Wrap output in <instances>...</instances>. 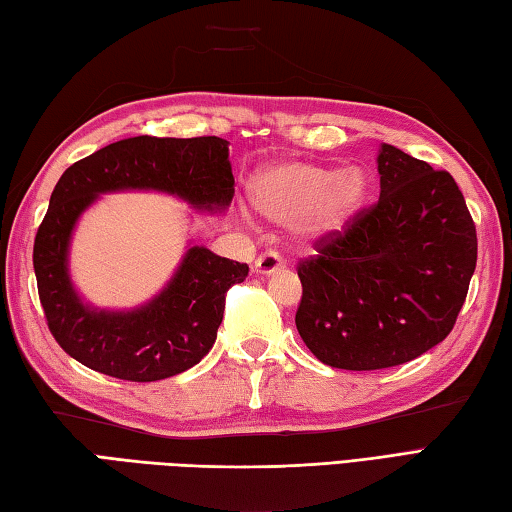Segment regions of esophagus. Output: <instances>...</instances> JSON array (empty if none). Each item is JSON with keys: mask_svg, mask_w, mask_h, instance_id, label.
<instances>
[{"mask_svg": "<svg viewBox=\"0 0 512 512\" xmlns=\"http://www.w3.org/2000/svg\"><path fill=\"white\" fill-rule=\"evenodd\" d=\"M284 262H281V257L277 253H264L255 259V266L253 270L257 275H273L277 270H281Z\"/></svg>", "mask_w": 512, "mask_h": 512, "instance_id": "1", "label": "esophagus"}]
</instances>
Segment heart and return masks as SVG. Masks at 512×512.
<instances>
[{"label": "heart", "mask_w": 512, "mask_h": 512, "mask_svg": "<svg viewBox=\"0 0 512 512\" xmlns=\"http://www.w3.org/2000/svg\"><path fill=\"white\" fill-rule=\"evenodd\" d=\"M367 195L358 167L332 169L306 160H281L250 180V202L259 215L295 228L306 244H321L343 233Z\"/></svg>", "instance_id": "1"}]
</instances>
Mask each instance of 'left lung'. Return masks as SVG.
Masks as SVG:
<instances>
[{"label":"left lung","mask_w":512,"mask_h":512,"mask_svg":"<svg viewBox=\"0 0 512 512\" xmlns=\"http://www.w3.org/2000/svg\"><path fill=\"white\" fill-rule=\"evenodd\" d=\"M380 198L303 259L297 330L321 363L369 372L447 339L477 262L464 195L394 145L378 149Z\"/></svg>","instance_id":"1"}]
</instances>
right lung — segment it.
<instances>
[{
	"label": "right lung",
	"instance_id": "add662e5",
	"mask_svg": "<svg viewBox=\"0 0 512 512\" xmlns=\"http://www.w3.org/2000/svg\"><path fill=\"white\" fill-rule=\"evenodd\" d=\"M228 140L136 136L107 145L63 171L35 237L39 299L54 339L81 365L132 383L187 372L209 354L224 317L226 290L248 266L187 246L167 286L132 310L96 308L74 288L70 242L81 215L105 193L158 191L204 213L233 200Z\"/></svg>",
	"mask_w": 512,
	"mask_h": 512
}]
</instances>
